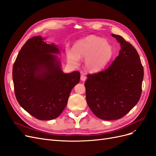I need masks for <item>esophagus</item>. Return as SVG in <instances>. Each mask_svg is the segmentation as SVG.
I'll list each match as a JSON object with an SVG mask.
<instances>
[{"label":"esophagus","mask_w":156,"mask_h":156,"mask_svg":"<svg viewBox=\"0 0 156 156\" xmlns=\"http://www.w3.org/2000/svg\"><path fill=\"white\" fill-rule=\"evenodd\" d=\"M86 79H87V77H86L85 74L81 73V81H84L86 80Z\"/></svg>","instance_id":"1"}]
</instances>
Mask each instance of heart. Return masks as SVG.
Here are the masks:
<instances>
[{
  "instance_id": "1",
  "label": "heart",
  "mask_w": 156,
  "mask_h": 156,
  "mask_svg": "<svg viewBox=\"0 0 156 156\" xmlns=\"http://www.w3.org/2000/svg\"><path fill=\"white\" fill-rule=\"evenodd\" d=\"M113 56L114 50L107 41L93 36L77 41L74 45V50H66V57L69 64L77 65L79 58H85L84 68L90 72L103 70L109 64Z\"/></svg>"
}]
</instances>
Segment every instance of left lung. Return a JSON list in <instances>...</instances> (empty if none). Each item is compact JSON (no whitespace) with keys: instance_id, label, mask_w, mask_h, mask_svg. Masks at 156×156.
Wrapping results in <instances>:
<instances>
[{"instance_id":"left-lung-1","label":"left lung","mask_w":156,"mask_h":156,"mask_svg":"<svg viewBox=\"0 0 156 156\" xmlns=\"http://www.w3.org/2000/svg\"><path fill=\"white\" fill-rule=\"evenodd\" d=\"M120 45L119 55L108 68L88 75L84 83L88 107L99 119H121L138 103L144 69L137 51L121 36L111 34Z\"/></svg>"}]
</instances>
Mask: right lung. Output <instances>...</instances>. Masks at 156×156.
Instances as JSON below:
<instances>
[{
    "instance_id": "obj_1",
    "label": "right lung",
    "mask_w": 156,
    "mask_h": 156,
    "mask_svg": "<svg viewBox=\"0 0 156 156\" xmlns=\"http://www.w3.org/2000/svg\"><path fill=\"white\" fill-rule=\"evenodd\" d=\"M37 36L22 47L13 66L16 97L21 107L41 120L59 116L71 91L79 83L80 73H64L56 55L58 45Z\"/></svg>"
}]
</instances>
